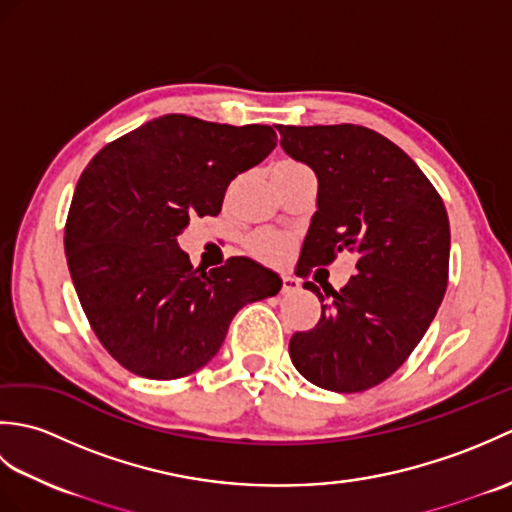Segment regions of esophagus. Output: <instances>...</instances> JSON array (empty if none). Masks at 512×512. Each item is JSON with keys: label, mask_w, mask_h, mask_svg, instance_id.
Returning <instances> with one entry per match:
<instances>
[{"label": "esophagus", "mask_w": 512, "mask_h": 512, "mask_svg": "<svg viewBox=\"0 0 512 512\" xmlns=\"http://www.w3.org/2000/svg\"><path fill=\"white\" fill-rule=\"evenodd\" d=\"M299 288H301L299 279H295V277L281 279V292H284V295H292V292H297Z\"/></svg>", "instance_id": "1"}]
</instances>
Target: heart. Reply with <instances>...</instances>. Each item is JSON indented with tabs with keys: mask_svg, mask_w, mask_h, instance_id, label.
<instances>
[{
	"mask_svg": "<svg viewBox=\"0 0 512 512\" xmlns=\"http://www.w3.org/2000/svg\"><path fill=\"white\" fill-rule=\"evenodd\" d=\"M290 169H303V165H301V162H297V160L284 158V160L275 162L273 173L275 171H290ZM290 246H292V242H290L286 235H279V233H273V231H259V233L250 235L246 239L248 253L253 255V257H257L259 262H266V264L284 262Z\"/></svg>",
	"mask_w": 512,
	"mask_h": 512,
	"instance_id": "b5f03b06",
	"label": "heart"
}]
</instances>
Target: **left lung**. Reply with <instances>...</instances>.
I'll return each instance as SVG.
<instances>
[{
  "label": "left lung",
  "mask_w": 512,
  "mask_h": 512,
  "mask_svg": "<svg viewBox=\"0 0 512 512\" xmlns=\"http://www.w3.org/2000/svg\"><path fill=\"white\" fill-rule=\"evenodd\" d=\"M281 147L319 180L297 270L356 255L334 290L306 281L321 319L290 339L297 372L317 387L354 394L383 383L407 361L447 292L451 231L436 187L405 151L361 125H277Z\"/></svg>",
  "instance_id": "obj_1"
}]
</instances>
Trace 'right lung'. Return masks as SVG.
Returning <instances> with one entry per match:
<instances>
[{
  "mask_svg": "<svg viewBox=\"0 0 512 512\" xmlns=\"http://www.w3.org/2000/svg\"><path fill=\"white\" fill-rule=\"evenodd\" d=\"M275 140L268 125L167 114L105 145L81 173L63 237L70 277L96 339L132 374H193L239 308L281 290L253 259L202 270L178 246L191 217L220 213L231 180Z\"/></svg>",
  "mask_w": 512,
  "mask_h": 512,
  "instance_id": "right-lung-1",
  "label": "right lung"
}]
</instances>
